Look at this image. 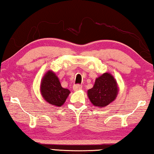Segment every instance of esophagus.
Returning <instances> with one entry per match:
<instances>
[{
  "label": "esophagus",
  "instance_id": "1",
  "mask_svg": "<svg viewBox=\"0 0 154 154\" xmlns=\"http://www.w3.org/2000/svg\"><path fill=\"white\" fill-rule=\"evenodd\" d=\"M73 91H79V90H81L82 89V85H79V84L74 85L73 86Z\"/></svg>",
  "mask_w": 154,
  "mask_h": 154
}]
</instances>
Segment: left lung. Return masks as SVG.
Wrapping results in <instances>:
<instances>
[{"mask_svg":"<svg viewBox=\"0 0 154 154\" xmlns=\"http://www.w3.org/2000/svg\"><path fill=\"white\" fill-rule=\"evenodd\" d=\"M116 80L109 73H105L95 79V84L88 91V96L95 107H104L115 100L118 94Z\"/></svg>","mask_w":154,"mask_h":154,"instance_id":"1","label":"left lung"}]
</instances>
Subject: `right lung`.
Here are the masks:
<instances>
[{
  "mask_svg": "<svg viewBox=\"0 0 154 154\" xmlns=\"http://www.w3.org/2000/svg\"><path fill=\"white\" fill-rule=\"evenodd\" d=\"M40 92L48 103L57 107L63 105L70 93L69 90L62 88L59 78L52 71H48L42 79Z\"/></svg>",
  "mask_w": 154,
  "mask_h": 154,
  "instance_id": "obj_1",
  "label": "right lung"
}]
</instances>
